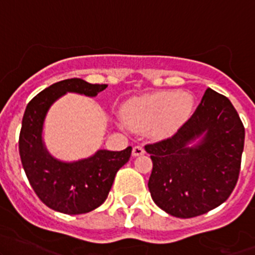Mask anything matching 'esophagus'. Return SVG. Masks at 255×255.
<instances>
[{
	"mask_svg": "<svg viewBox=\"0 0 255 255\" xmlns=\"http://www.w3.org/2000/svg\"><path fill=\"white\" fill-rule=\"evenodd\" d=\"M144 153H145V150H144L143 146H140V145H135V146H133V149H132V155H133V156H139V155H143Z\"/></svg>",
	"mask_w": 255,
	"mask_h": 255,
	"instance_id": "34e87169",
	"label": "esophagus"
}]
</instances>
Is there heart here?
<instances>
[{"label":"heart","instance_id":"1","mask_svg":"<svg viewBox=\"0 0 255 255\" xmlns=\"http://www.w3.org/2000/svg\"><path fill=\"white\" fill-rule=\"evenodd\" d=\"M194 101L186 94L161 91L133 99L126 105L122 127L148 129L151 137L164 139L174 135L190 117Z\"/></svg>","mask_w":255,"mask_h":255}]
</instances>
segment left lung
<instances>
[{
  "label": "left lung",
  "mask_w": 255,
  "mask_h": 255,
  "mask_svg": "<svg viewBox=\"0 0 255 255\" xmlns=\"http://www.w3.org/2000/svg\"><path fill=\"white\" fill-rule=\"evenodd\" d=\"M244 127L223 95L207 89L192 117L174 137L148 144L151 199L179 218L204 215L226 201L237 184Z\"/></svg>",
  "instance_id": "8db88e82"
}]
</instances>
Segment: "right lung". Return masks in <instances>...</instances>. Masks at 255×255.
<instances>
[{"label": "right lung", "instance_id": "obj_1", "mask_svg": "<svg viewBox=\"0 0 255 255\" xmlns=\"http://www.w3.org/2000/svg\"><path fill=\"white\" fill-rule=\"evenodd\" d=\"M106 87L82 79L63 80L27 105L19 134L20 160L30 186L51 210L80 215L101 206L117 171L129 160L132 146L121 151L99 149L94 155L75 161L59 160L49 153L43 139L45 117L54 102L68 92L95 97Z\"/></svg>", "mask_w": 255, "mask_h": 255}]
</instances>
